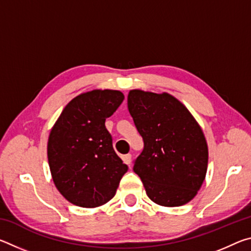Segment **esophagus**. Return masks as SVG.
I'll return each mask as SVG.
<instances>
[{"label": "esophagus", "instance_id": "esophagus-1", "mask_svg": "<svg viewBox=\"0 0 251 251\" xmlns=\"http://www.w3.org/2000/svg\"><path fill=\"white\" fill-rule=\"evenodd\" d=\"M123 160H124V163L130 166V163H131V155L130 154H126L123 156Z\"/></svg>", "mask_w": 251, "mask_h": 251}]
</instances>
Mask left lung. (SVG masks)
<instances>
[{
  "instance_id": "8db88e82",
  "label": "left lung",
  "mask_w": 251,
  "mask_h": 251,
  "mask_svg": "<svg viewBox=\"0 0 251 251\" xmlns=\"http://www.w3.org/2000/svg\"><path fill=\"white\" fill-rule=\"evenodd\" d=\"M127 105L144 141L134 172L147 196L160 206L185 205L196 196L207 172L208 147L201 126L167 93L133 90Z\"/></svg>"
}]
</instances>
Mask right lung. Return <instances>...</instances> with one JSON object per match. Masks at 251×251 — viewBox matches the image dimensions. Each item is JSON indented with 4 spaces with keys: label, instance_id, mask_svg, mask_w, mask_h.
I'll use <instances>...</instances> for the list:
<instances>
[{
    "label": "right lung",
    "instance_id": "right-lung-1",
    "mask_svg": "<svg viewBox=\"0 0 251 251\" xmlns=\"http://www.w3.org/2000/svg\"><path fill=\"white\" fill-rule=\"evenodd\" d=\"M123 100L120 91L84 93L65 106L50 130V174L58 192L73 205L93 208L109 201L128 169L105 126Z\"/></svg>",
    "mask_w": 251,
    "mask_h": 251
}]
</instances>
